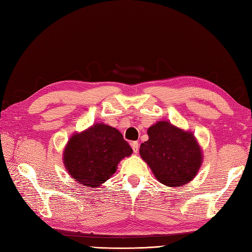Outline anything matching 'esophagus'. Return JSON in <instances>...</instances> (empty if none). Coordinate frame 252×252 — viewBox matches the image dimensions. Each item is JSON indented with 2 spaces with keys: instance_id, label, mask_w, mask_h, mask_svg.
<instances>
[{
  "instance_id": "esophagus-1",
  "label": "esophagus",
  "mask_w": 252,
  "mask_h": 252,
  "mask_svg": "<svg viewBox=\"0 0 252 252\" xmlns=\"http://www.w3.org/2000/svg\"><path fill=\"white\" fill-rule=\"evenodd\" d=\"M131 147H132V150H133L134 154H138V152H139V142L138 141L132 142Z\"/></svg>"
}]
</instances>
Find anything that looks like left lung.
Masks as SVG:
<instances>
[{"instance_id": "left-lung-1", "label": "left lung", "mask_w": 252, "mask_h": 252, "mask_svg": "<svg viewBox=\"0 0 252 252\" xmlns=\"http://www.w3.org/2000/svg\"><path fill=\"white\" fill-rule=\"evenodd\" d=\"M147 133L149 139L141 144L140 155L159 183L179 187L195 177L203 154L193 133L166 121L149 127Z\"/></svg>"}]
</instances>
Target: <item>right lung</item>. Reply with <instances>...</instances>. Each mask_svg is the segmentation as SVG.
Instances as JSON below:
<instances>
[{"instance_id": "obj_1", "label": "right lung", "mask_w": 252, "mask_h": 252, "mask_svg": "<svg viewBox=\"0 0 252 252\" xmlns=\"http://www.w3.org/2000/svg\"><path fill=\"white\" fill-rule=\"evenodd\" d=\"M131 154V147L118 129L97 123L71 136L63 162L78 184L97 187L112 177L121 159Z\"/></svg>"}]
</instances>
